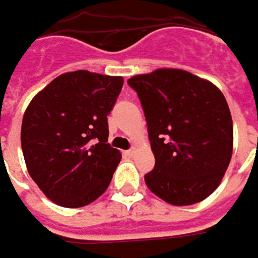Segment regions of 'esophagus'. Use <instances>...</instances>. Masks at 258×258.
<instances>
[{
    "label": "esophagus",
    "mask_w": 258,
    "mask_h": 258,
    "mask_svg": "<svg viewBox=\"0 0 258 258\" xmlns=\"http://www.w3.org/2000/svg\"><path fill=\"white\" fill-rule=\"evenodd\" d=\"M136 152H137L136 148H131V150H128V151H125V155H127V157H134V155H136Z\"/></svg>",
    "instance_id": "1"
}]
</instances>
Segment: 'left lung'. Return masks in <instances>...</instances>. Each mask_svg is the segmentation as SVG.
<instances>
[{"label":"left lung","mask_w":258,"mask_h":258,"mask_svg":"<svg viewBox=\"0 0 258 258\" xmlns=\"http://www.w3.org/2000/svg\"><path fill=\"white\" fill-rule=\"evenodd\" d=\"M141 101L155 166L144 179L173 206L210 196L233 152V121L223 93L182 69H157L127 80Z\"/></svg>","instance_id":"obj_1"}]
</instances>
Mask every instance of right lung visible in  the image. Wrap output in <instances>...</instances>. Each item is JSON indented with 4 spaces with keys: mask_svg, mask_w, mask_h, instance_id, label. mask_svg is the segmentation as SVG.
I'll return each instance as SVG.
<instances>
[{
    "mask_svg": "<svg viewBox=\"0 0 258 258\" xmlns=\"http://www.w3.org/2000/svg\"><path fill=\"white\" fill-rule=\"evenodd\" d=\"M122 83L121 76L68 72L26 107L21 127L26 169L56 205L82 208L108 188L121 152L107 144V115Z\"/></svg>",
    "mask_w": 258,
    "mask_h": 258,
    "instance_id": "right-lung-1",
    "label": "right lung"
}]
</instances>
